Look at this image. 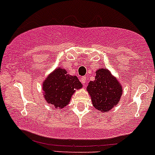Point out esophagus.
Returning <instances> with one entry per match:
<instances>
[{
    "label": "esophagus",
    "instance_id": "1",
    "mask_svg": "<svg viewBox=\"0 0 155 155\" xmlns=\"http://www.w3.org/2000/svg\"><path fill=\"white\" fill-rule=\"evenodd\" d=\"M86 80H87V79L85 76H82V77L80 78L81 82H82L84 85H86Z\"/></svg>",
    "mask_w": 155,
    "mask_h": 155
}]
</instances>
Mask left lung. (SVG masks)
Wrapping results in <instances>:
<instances>
[{"label": "left lung", "mask_w": 155, "mask_h": 155, "mask_svg": "<svg viewBox=\"0 0 155 155\" xmlns=\"http://www.w3.org/2000/svg\"><path fill=\"white\" fill-rule=\"evenodd\" d=\"M87 90L94 107L104 113L116 106L122 94L120 83L106 69L96 72L95 80L89 82Z\"/></svg>", "instance_id": "obj_1"}]
</instances>
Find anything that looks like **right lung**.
Instances as JSON below:
<instances>
[{"label":"right lung","mask_w":155,"mask_h":155,"mask_svg":"<svg viewBox=\"0 0 155 155\" xmlns=\"http://www.w3.org/2000/svg\"><path fill=\"white\" fill-rule=\"evenodd\" d=\"M82 87V83L76 76H70L61 68L51 73L43 84L46 101L57 109L68 105L76 89Z\"/></svg>","instance_id":"add662e5"}]
</instances>
